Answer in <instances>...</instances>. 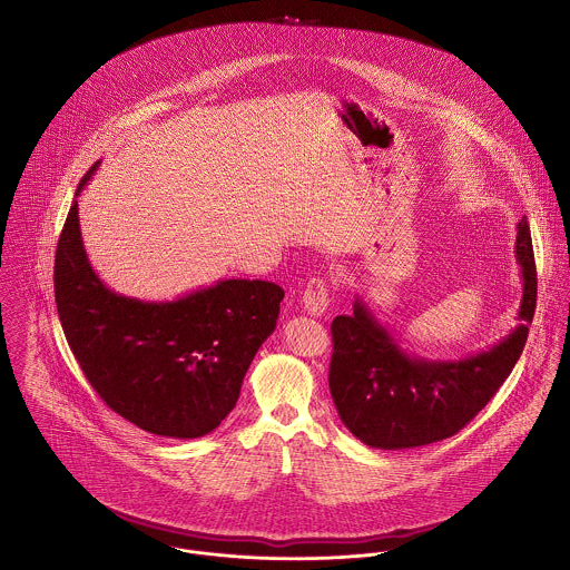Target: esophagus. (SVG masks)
I'll use <instances>...</instances> for the list:
<instances>
[{
	"mask_svg": "<svg viewBox=\"0 0 570 570\" xmlns=\"http://www.w3.org/2000/svg\"><path fill=\"white\" fill-rule=\"evenodd\" d=\"M303 307L309 316H323L328 307V285L323 278L309 281L303 294Z\"/></svg>",
	"mask_w": 570,
	"mask_h": 570,
	"instance_id": "1",
	"label": "esophagus"
}]
</instances>
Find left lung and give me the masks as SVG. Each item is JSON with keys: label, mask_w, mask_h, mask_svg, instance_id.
Returning <instances> with one entry per match:
<instances>
[{"label": "left lung", "mask_w": 570, "mask_h": 570, "mask_svg": "<svg viewBox=\"0 0 570 570\" xmlns=\"http://www.w3.org/2000/svg\"><path fill=\"white\" fill-rule=\"evenodd\" d=\"M515 261L522 298L518 325L485 351L461 360L407 353L357 294L351 316L331 323L328 389L342 423L377 450H406L456 434L470 423L522 355L535 312L538 278L527 217L518 224Z\"/></svg>", "instance_id": "1"}]
</instances>
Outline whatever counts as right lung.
<instances>
[{"label":"right lung","mask_w":570,"mask_h":570,"mask_svg":"<svg viewBox=\"0 0 570 570\" xmlns=\"http://www.w3.org/2000/svg\"><path fill=\"white\" fill-rule=\"evenodd\" d=\"M77 197L57 245L55 296L85 377L107 406L151 434L213 432L237 404L256 351L276 328L285 292L269 281L222 278L175 301L122 296L89 263Z\"/></svg>","instance_id":"right-lung-1"}]
</instances>
